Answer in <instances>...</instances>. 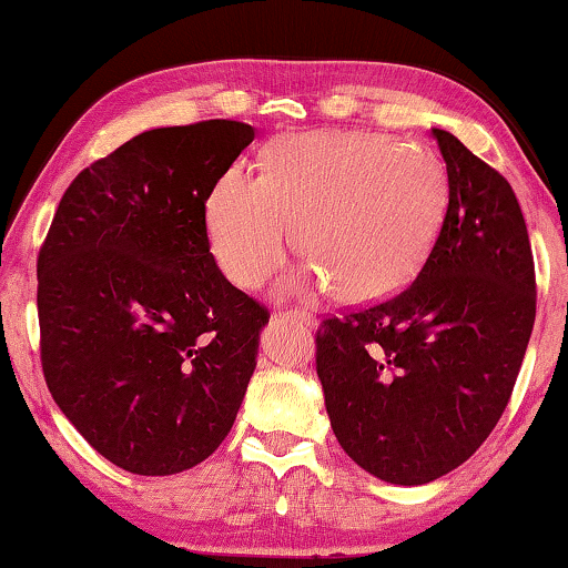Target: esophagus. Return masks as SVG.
<instances>
[{
	"label": "esophagus",
	"mask_w": 568,
	"mask_h": 568,
	"mask_svg": "<svg viewBox=\"0 0 568 568\" xmlns=\"http://www.w3.org/2000/svg\"><path fill=\"white\" fill-rule=\"evenodd\" d=\"M277 314H281V311H277ZM281 316L295 318V322H301V324H306V326H314V324H316V316L311 314V311H306V308H291V311H283Z\"/></svg>",
	"instance_id": "esophagus-1"
}]
</instances>
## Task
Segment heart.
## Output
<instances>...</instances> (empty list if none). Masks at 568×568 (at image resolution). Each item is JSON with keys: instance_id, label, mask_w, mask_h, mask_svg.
<instances>
[{"instance_id": "heart-1", "label": "heart", "mask_w": 568, "mask_h": 568, "mask_svg": "<svg viewBox=\"0 0 568 568\" xmlns=\"http://www.w3.org/2000/svg\"><path fill=\"white\" fill-rule=\"evenodd\" d=\"M447 180L419 141L378 133H293L270 141L262 178L231 166L205 203L221 273L257 287L281 267L295 223L314 285L371 303L412 281L440 229Z\"/></svg>"}]
</instances>
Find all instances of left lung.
<instances>
[{"label":"left lung","instance_id":"1","mask_svg":"<svg viewBox=\"0 0 568 568\" xmlns=\"http://www.w3.org/2000/svg\"><path fill=\"white\" fill-rule=\"evenodd\" d=\"M447 211L417 281L316 332L339 445L381 481L419 486L474 455L513 396L535 322V265L509 182L433 128Z\"/></svg>","mask_w":568,"mask_h":568}]
</instances>
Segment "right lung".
<instances>
[{
	"label": "right lung",
	"mask_w": 568,
	"mask_h": 568,
	"mask_svg": "<svg viewBox=\"0 0 568 568\" xmlns=\"http://www.w3.org/2000/svg\"><path fill=\"white\" fill-rule=\"evenodd\" d=\"M254 141L239 121L154 128L67 187L38 254L53 402L118 468L172 476L223 443L267 308L215 265L205 201Z\"/></svg>",
	"instance_id": "1"
}]
</instances>
